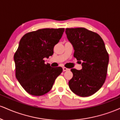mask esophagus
Instances as JSON below:
<instances>
[{
	"label": "esophagus",
	"mask_w": 120,
	"mask_h": 120,
	"mask_svg": "<svg viewBox=\"0 0 120 120\" xmlns=\"http://www.w3.org/2000/svg\"><path fill=\"white\" fill-rule=\"evenodd\" d=\"M63 71H69V69H68V68H65V67H63Z\"/></svg>",
	"instance_id": "34e87169"
}]
</instances>
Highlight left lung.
I'll return each instance as SVG.
<instances>
[{
    "label": "left lung",
    "mask_w": 120,
    "mask_h": 120,
    "mask_svg": "<svg viewBox=\"0 0 120 120\" xmlns=\"http://www.w3.org/2000/svg\"><path fill=\"white\" fill-rule=\"evenodd\" d=\"M65 33L73 45L74 57L82 64L80 71L71 69L73 77L69 86L73 93L87 97L97 92L105 82L109 55L98 34L84 27L67 28Z\"/></svg>",
    "instance_id": "8db88e82"
}]
</instances>
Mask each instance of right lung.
<instances>
[{"label": "right lung", "mask_w": 120, "mask_h": 120, "mask_svg": "<svg viewBox=\"0 0 120 120\" xmlns=\"http://www.w3.org/2000/svg\"><path fill=\"white\" fill-rule=\"evenodd\" d=\"M64 28L42 29L27 33L21 38L14 55L16 77L29 94L41 96L52 89L61 67L53 68L45 58L53 53Z\"/></svg>", "instance_id": "obj_1"}]
</instances>
